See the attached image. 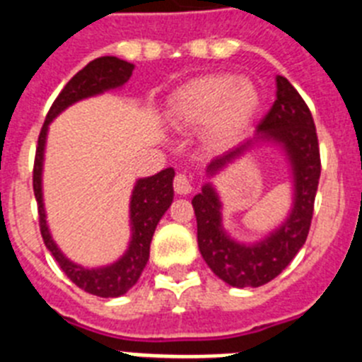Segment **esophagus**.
I'll list each match as a JSON object with an SVG mask.
<instances>
[{
	"mask_svg": "<svg viewBox=\"0 0 362 362\" xmlns=\"http://www.w3.org/2000/svg\"><path fill=\"white\" fill-rule=\"evenodd\" d=\"M174 190H175V194H179V196H187V194H190V192L194 190V187H192V183H190V177H188L187 174L175 175Z\"/></svg>",
	"mask_w": 362,
	"mask_h": 362,
	"instance_id": "esophagus-1",
	"label": "esophagus"
}]
</instances>
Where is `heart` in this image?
I'll list each match as a JSON object with an SVG mask.
<instances>
[{
  "label": "heart",
  "mask_w": 362,
  "mask_h": 362,
  "mask_svg": "<svg viewBox=\"0 0 362 362\" xmlns=\"http://www.w3.org/2000/svg\"><path fill=\"white\" fill-rule=\"evenodd\" d=\"M261 101V90L252 79L209 74L183 85L168 99L166 119L175 127L204 124L209 143L225 146L250 129Z\"/></svg>",
  "instance_id": "obj_1"
}]
</instances>
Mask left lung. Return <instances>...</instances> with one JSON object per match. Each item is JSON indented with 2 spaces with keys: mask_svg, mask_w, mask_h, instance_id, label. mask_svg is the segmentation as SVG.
Returning <instances> with one entry per match:
<instances>
[{
  "mask_svg": "<svg viewBox=\"0 0 362 362\" xmlns=\"http://www.w3.org/2000/svg\"><path fill=\"white\" fill-rule=\"evenodd\" d=\"M276 86V101L257 124L254 137L212 159L206 177L212 179L255 146H277L288 161L292 177V206L286 217L259 241L243 243L223 226V203L212 181H206L192 199L201 255L219 279L235 288H257L279 276L305 245L313 216L321 175L315 124L288 79L277 76Z\"/></svg>",
  "mask_w": 362,
  "mask_h": 362,
  "instance_id": "1",
  "label": "left lung"
}]
</instances>
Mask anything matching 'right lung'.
Listing matches in <instances>:
<instances>
[{
  "instance_id": "1",
  "label": "right lung",
  "mask_w": 362,
  "mask_h": 362,
  "mask_svg": "<svg viewBox=\"0 0 362 362\" xmlns=\"http://www.w3.org/2000/svg\"><path fill=\"white\" fill-rule=\"evenodd\" d=\"M134 65L123 62L119 57L103 56L90 62L85 69L79 70L72 79L65 85L62 94L57 95L54 105L50 107L43 129L40 132L36 150V161H34V196L37 201V212H40V228L43 235L45 246L62 267L66 277L76 286L85 292L98 297H119L129 292L141 276L143 268L146 267L150 255V243H152L156 226L170 209L174 199V168H165L150 177L137 179L134 185L132 196H130L129 214H130V241L129 248L124 250L117 261L105 267L86 268L74 263L56 245L43 203V161L45 146H47V134L49 124L56 119L63 110L70 105L78 103L81 99L94 98L107 90H116L129 81L132 76Z\"/></svg>"
}]
</instances>
